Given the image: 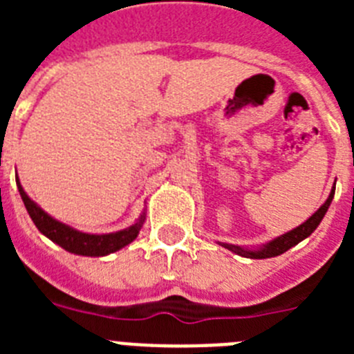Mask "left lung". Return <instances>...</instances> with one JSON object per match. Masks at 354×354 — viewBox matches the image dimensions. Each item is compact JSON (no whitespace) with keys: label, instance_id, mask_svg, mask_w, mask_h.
<instances>
[{"label":"left lung","instance_id":"obj_1","mask_svg":"<svg viewBox=\"0 0 354 354\" xmlns=\"http://www.w3.org/2000/svg\"><path fill=\"white\" fill-rule=\"evenodd\" d=\"M333 195H335V187L331 189V193H330V196H328L326 202H324V204L317 209V212H314V214H312L310 218L305 221V223L299 225V227H296L294 230H290V232L283 234V236L277 237V239H273L271 243H268L266 246H262V248L245 250V248H239V246L227 245V243H223L221 246L228 248L230 252L237 253V255H241V257H248V259H270V257H277V255H282L283 252H287L289 248H292L294 245H298L299 241H303L305 237H308L312 232H314L315 228H317V225L321 223V220L324 218V214H326L328 207H330V204H331V200H333Z\"/></svg>","mask_w":354,"mask_h":354}]
</instances>
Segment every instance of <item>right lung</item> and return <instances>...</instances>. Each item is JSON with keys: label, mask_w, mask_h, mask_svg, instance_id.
Here are the masks:
<instances>
[{"label": "right lung", "mask_w": 354, "mask_h": 354, "mask_svg": "<svg viewBox=\"0 0 354 354\" xmlns=\"http://www.w3.org/2000/svg\"><path fill=\"white\" fill-rule=\"evenodd\" d=\"M17 187L19 193H21V198H23L24 205H26L28 214H30V218L33 220V223L37 225V228H39L40 232L46 237H49L53 243L60 245L64 250H67V252L71 253H77V255L102 257V255L117 252V250L129 245L131 241L136 239L140 228H142L143 221H145V216H142L138 220V223H134L133 227L126 228V230H120V232L102 234V236L84 234L80 232V230H74V228L67 227V225L60 223V221H56L55 218H51V216L48 214V212H44L42 209L24 193L19 179Z\"/></svg>", "instance_id": "right-lung-1"}]
</instances>
